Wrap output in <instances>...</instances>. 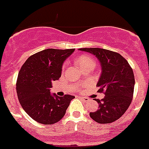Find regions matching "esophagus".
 <instances>
[{
    "label": "esophagus",
    "mask_w": 149,
    "mask_h": 149,
    "mask_svg": "<svg viewBox=\"0 0 149 149\" xmlns=\"http://www.w3.org/2000/svg\"><path fill=\"white\" fill-rule=\"evenodd\" d=\"M80 98H81V99L83 100L84 101H88L89 100V98H87V97H84V96H81Z\"/></svg>",
    "instance_id": "1"
}]
</instances>
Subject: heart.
Here are the masks:
<instances>
[{
	"instance_id": "b5f03b06",
	"label": "heart",
	"mask_w": 149,
	"mask_h": 149,
	"mask_svg": "<svg viewBox=\"0 0 149 149\" xmlns=\"http://www.w3.org/2000/svg\"><path fill=\"white\" fill-rule=\"evenodd\" d=\"M76 61L79 66L81 68V69H84V68H86L89 65H93L94 67L95 65V61L94 60V59L88 54L81 55L77 57Z\"/></svg>"
}]
</instances>
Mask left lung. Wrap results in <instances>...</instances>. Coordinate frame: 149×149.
Instances as JSON below:
<instances>
[{"label": "left lung", "instance_id": "8db88e82", "mask_svg": "<svg viewBox=\"0 0 149 149\" xmlns=\"http://www.w3.org/2000/svg\"><path fill=\"white\" fill-rule=\"evenodd\" d=\"M98 59L101 65V74L97 86L98 93L105 96L95 99L98 110L89 116L96 122L108 124L119 119L132 101L135 79L133 69L128 62L119 53L98 48H80Z\"/></svg>", "mask_w": 149, "mask_h": 149}]
</instances>
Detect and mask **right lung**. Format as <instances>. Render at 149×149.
Masks as SVG:
<instances>
[{
  "instance_id": "right-lung-1",
  "label": "right lung",
  "mask_w": 149,
  "mask_h": 149,
  "mask_svg": "<svg viewBox=\"0 0 149 149\" xmlns=\"http://www.w3.org/2000/svg\"><path fill=\"white\" fill-rule=\"evenodd\" d=\"M73 49H48L27 59L18 72L16 92L24 110L33 119L43 125H53L64 116L74 96H57L50 93L52 82L61 77L63 62Z\"/></svg>"
}]
</instances>
